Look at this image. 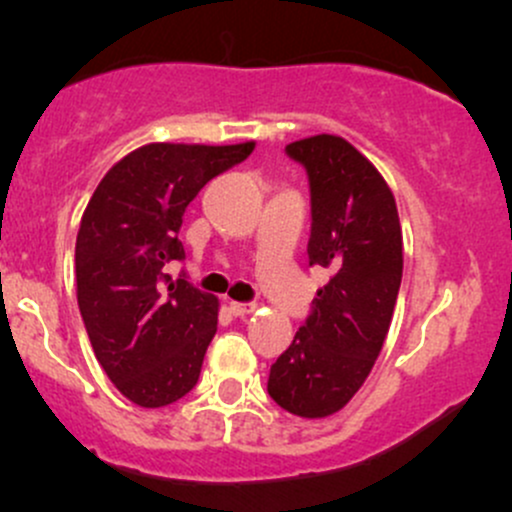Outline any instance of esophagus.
I'll use <instances>...</instances> for the list:
<instances>
[{
    "label": "esophagus",
    "instance_id": "34e87169",
    "mask_svg": "<svg viewBox=\"0 0 512 512\" xmlns=\"http://www.w3.org/2000/svg\"><path fill=\"white\" fill-rule=\"evenodd\" d=\"M228 308H231V313L236 317H245V315H252L255 313V305L252 303H238V301H231L228 303Z\"/></svg>",
    "mask_w": 512,
    "mask_h": 512
}]
</instances>
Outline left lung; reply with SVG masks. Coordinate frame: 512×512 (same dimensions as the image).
Returning <instances> with one entry per match:
<instances>
[{
    "label": "left lung",
    "mask_w": 512,
    "mask_h": 512,
    "mask_svg": "<svg viewBox=\"0 0 512 512\" xmlns=\"http://www.w3.org/2000/svg\"><path fill=\"white\" fill-rule=\"evenodd\" d=\"M310 178V264L330 269L313 313L269 370V397L301 419L337 414L383 351L402 284V226L380 170L337 134L286 146Z\"/></svg>",
    "instance_id": "8db88e82"
}]
</instances>
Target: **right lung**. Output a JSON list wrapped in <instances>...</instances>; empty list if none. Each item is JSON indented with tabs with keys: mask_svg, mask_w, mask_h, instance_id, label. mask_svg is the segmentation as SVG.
<instances>
[{
	"mask_svg": "<svg viewBox=\"0 0 512 512\" xmlns=\"http://www.w3.org/2000/svg\"><path fill=\"white\" fill-rule=\"evenodd\" d=\"M252 149L255 142L139 146L88 199L76 233V301L98 363L137 407H166L197 385L219 298L170 281L163 267L185 257L178 231L187 204Z\"/></svg>",
	"mask_w": 512,
	"mask_h": 512,
	"instance_id": "add662e5",
	"label": "right lung"
}]
</instances>
